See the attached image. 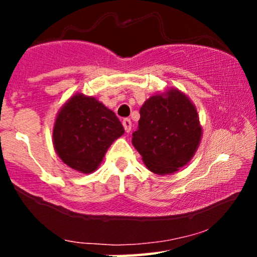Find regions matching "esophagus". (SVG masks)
<instances>
[{"label": "esophagus", "instance_id": "1", "mask_svg": "<svg viewBox=\"0 0 257 257\" xmlns=\"http://www.w3.org/2000/svg\"><path fill=\"white\" fill-rule=\"evenodd\" d=\"M123 126H124L125 133H131L132 131V120L129 118H124L123 119Z\"/></svg>", "mask_w": 257, "mask_h": 257}]
</instances>
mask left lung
Returning <instances> with one entry per match:
<instances>
[{
  "label": "left lung",
  "instance_id": "1",
  "mask_svg": "<svg viewBox=\"0 0 257 257\" xmlns=\"http://www.w3.org/2000/svg\"><path fill=\"white\" fill-rule=\"evenodd\" d=\"M202 133L196 106L185 93L172 88L144 102L132 143L152 173L167 175L192 159Z\"/></svg>",
  "mask_w": 257,
  "mask_h": 257
}]
</instances>
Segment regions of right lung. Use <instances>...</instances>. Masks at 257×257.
Listing matches in <instances>:
<instances>
[{
    "instance_id": "1",
    "label": "right lung",
    "mask_w": 257,
    "mask_h": 257,
    "mask_svg": "<svg viewBox=\"0 0 257 257\" xmlns=\"http://www.w3.org/2000/svg\"><path fill=\"white\" fill-rule=\"evenodd\" d=\"M124 134L113 111L93 96L77 93L60 108L53 145L61 161L82 174L95 172L116 139Z\"/></svg>"
}]
</instances>
